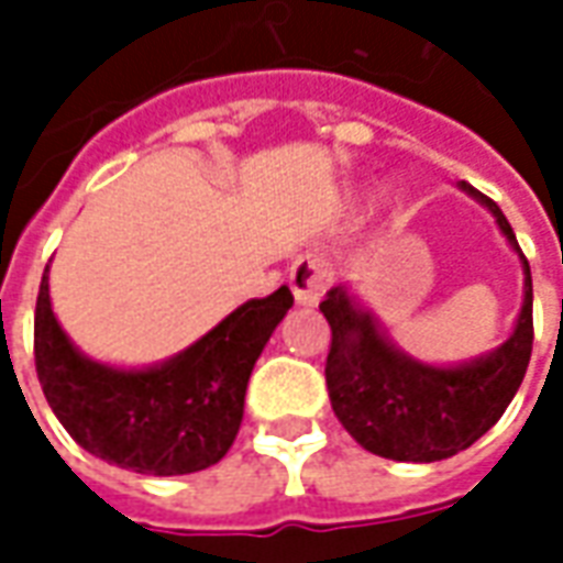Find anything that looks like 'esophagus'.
<instances>
[{
	"label": "esophagus",
	"instance_id": "34e87169",
	"mask_svg": "<svg viewBox=\"0 0 563 563\" xmlns=\"http://www.w3.org/2000/svg\"><path fill=\"white\" fill-rule=\"evenodd\" d=\"M334 280V271L325 253L319 250H307L301 256L295 258L292 268H289V286H292L295 301L305 307L319 305V298L325 295V289Z\"/></svg>",
	"mask_w": 563,
	"mask_h": 563
}]
</instances>
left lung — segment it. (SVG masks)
Here are the masks:
<instances>
[{
  "label": "left lung",
  "instance_id": "1",
  "mask_svg": "<svg viewBox=\"0 0 563 563\" xmlns=\"http://www.w3.org/2000/svg\"><path fill=\"white\" fill-rule=\"evenodd\" d=\"M459 189L495 217L525 274L519 319L497 350L461 365H428L398 350L377 317L343 283L329 289L319 305L331 325L325 362L331 410L358 446L383 459L428 464L473 446L504 416L531 362L533 286L528 258L504 210L464 180Z\"/></svg>",
  "mask_w": 563,
  "mask_h": 563
}]
</instances>
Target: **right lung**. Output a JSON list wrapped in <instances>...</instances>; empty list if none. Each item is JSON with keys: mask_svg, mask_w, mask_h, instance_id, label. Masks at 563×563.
I'll list each match as a JSON object with an SVG mask.
<instances>
[{"mask_svg": "<svg viewBox=\"0 0 563 563\" xmlns=\"http://www.w3.org/2000/svg\"><path fill=\"white\" fill-rule=\"evenodd\" d=\"M292 307L289 286L250 298L184 353L147 367L84 355L51 307L35 305V371L51 410L96 459L150 476L205 471L232 449L256 358Z\"/></svg>", "mask_w": 563, "mask_h": 563, "instance_id": "right-lung-1", "label": "right lung"}]
</instances>
